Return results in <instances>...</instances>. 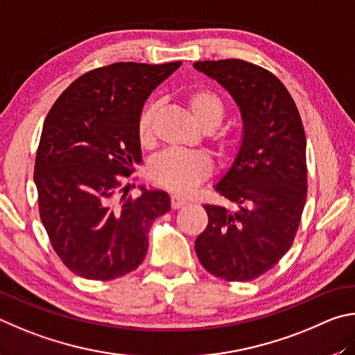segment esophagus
<instances>
[{
  "instance_id": "34e87169",
  "label": "esophagus",
  "mask_w": 355,
  "mask_h": 355,
  "mask_svg": "<svg viewBox=\"0 0 355 355\" xmlns=\"http://www.w3.org/2000/svg\"><path fill=\"white\" fill-rule=\"evenodd\" d=\"M187 202H189V201L185 200V198L179 196V195H173V196H171V207H173V209H181V207H184Z\"/></svg>"
}]
</instances>
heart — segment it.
I'll list each match as a JSON object with an SVG mask.
<instances>
[{
  "label": "heart",
  "mask_w": 355,
  "mask_h": 355,
  "mask_svg": "<svg viewBox=\"0 0 355 355\" xmlns=\"http://www.w3.org/2000/svg\"><path fill=\"white\" fill-rule=\"evenodd\" d=\"M185 105L202 130L212 132L225 118V104L215 92L209 89H193L184 98ZM157 104H146L137 121V137L143 146L154 141V121ZM215 153L223 159H231L239 145V137L231 129H221L212 137ZM212 171L209 159L200 153L166 151L155 157L149 165L153 181L174 193L187 195L195 190Z\"/></svg>",
  "instance_id": "heart-1"
}]
</instances>
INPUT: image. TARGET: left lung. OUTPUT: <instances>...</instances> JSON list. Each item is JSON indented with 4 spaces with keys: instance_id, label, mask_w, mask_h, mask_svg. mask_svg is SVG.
Listing matches in <instances>:
<instances>
[{
    "instance_id": "8db88e82",
    "label": "left lung",
    "mask_w": 355,
    "mask_h": 355,
    "mask_svg": "<svg viewBox=\"0 0 355 355\" xmlns=\"http://www.w3.org/2000/svg\"><path fill=\"white\" fill-rule=\"evenodd\" d=\"M237 103L243 135L215 190L232 210L206 204L195 251L210 275L248 282L271 270L293 243L307 196L306 134L293 98L275 74L240 59L193 65Z\"/></svg>"
}]
</instances>
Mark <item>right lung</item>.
<instances>
[{"label": "right lung", "instance_id": "1", "mask_svg": "<svg viewBox=\"0 0 355 355\" xmlns=\"http://www.w3.org/2000/svg\"><path fill=\"white\" fill-rule=\"evenodd\" d=\"M182 62H116L83 74L48 112L35 155L39 210L54 251L74 275L110 281L134 271L153 221L170 196L140 187L128 196L118 176L141 162L143 104Z\"/></svg>", "mask_w": 355, "mask_h": 355}]
</instances>
